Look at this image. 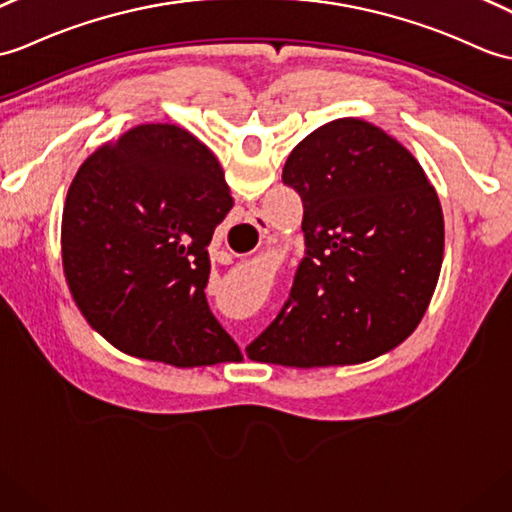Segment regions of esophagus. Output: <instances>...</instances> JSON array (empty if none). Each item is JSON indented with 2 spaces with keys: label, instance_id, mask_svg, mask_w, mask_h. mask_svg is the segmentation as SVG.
<instances>
[{
  "label": "esophagus",
  "instance_id": "1",
  "mask_svg": "<svg viewBox=\"0 0 512 512\" xmlns=\"http://www.w3.org/2000/svg\"><path fill=\"white\" fill-rule=\"evenodd\" d=\"M251 222L255 224L257 229H259V233H266V231H268V224H266V220L261 218V216H257V213H255V216L251 218Z\"/></svg>",
  "mask_w": 512,
  "mask_h": 512
}]
</instances>
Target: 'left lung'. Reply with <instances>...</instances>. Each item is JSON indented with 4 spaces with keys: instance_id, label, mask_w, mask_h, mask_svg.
I'll return each instance as SVG.
<instances>
[{
    "instance_id": "left-lung-1",
    "label": "left lung",
    "mask_w": 512,
    "mask_h": 512,
    "mask_svg": "<svg viewBox=\"0 0 512 512\" xmlns=\"http://www.w3.org/2000/svg\"><path fill=\"white\" fill-rule=\"evenodd\" d=\"M283 183L303 200L305 257L251 360L360 364L406 340L441 275L445 222L419 161L382 128L342 117L296 146Z\"/></svg>"
}]
</instances>
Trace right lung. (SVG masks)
Segmentation results:
<instances>
[{
  "label": "right lung",
  "instance_id": "add662e5",
  "mask_svg": "<svg viewBox=\"0 0 512 512\" xmlns=\"http://www.w3.org/2000/svg\"><path fill=\"white\" fill-rule=\"evenodd\" d=\"M233 207L213 152L174 124H141L95 150L69 185L63 270L113 347L172 366L240 362L211 314L207 246Z\"/></svg>",
  "mask_w": 512,
  "mask_h": 512
}]
</instances>
